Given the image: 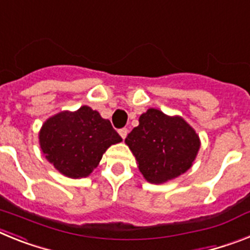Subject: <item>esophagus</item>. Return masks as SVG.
Returning a JSON list of instances; mask_svg holds the SVG:
<instances>
[{"label":"esophagus","instance_id":"34e87169","mask_svg":"<svg viewBox=\"0 0 250 250\" xmlns=\"http://www.w3.org/2000/svg\"><path fill=\"white\" fill-rule=\"evenodd\" d=\"M127 132H129V130H127L126 127H123V129L119 130V134H120V136H121V138H123V139L126 138Z\"/></svg>","mask_w":250,"mask_h":250}]
</instances>
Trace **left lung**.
Segmentation results:
<instances>
[{
  "label": "left lung",
  "instance_id": "1",
  "mask_svg": "<svg viewBox=\"0 0 250 250\" xmlns=\"http://www.w3.org/2000/svg\"><path fill=\"white\" fill-rule=\"evenodd\" d=\"M138 167L151 184L178 178L190 169L199 151L200 139L180 116L149 109L125 139Z\"/></svg>",
  "mask_w": 250,
  "mask_h": 250
}]
</instances>
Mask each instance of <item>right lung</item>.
I'll return each mask as SVG.
<instances>
[{"label": "right lung", "instance_id": "1", "mask_svg": "<svg viewBox=\"0 0 250 250\" xmlns=\"http://www.w3.org/2000/svg\"><path fill=\"white\" fill-rule=\"evenodd\" d=\"M45 158L60 173L72 179L86 178L98 167L103 154L123 139L96 110L81 106L61 111L43 123L39 134Z\"/></svg>", "mask_w": 250, "mask_h": 250}]
</instances>
